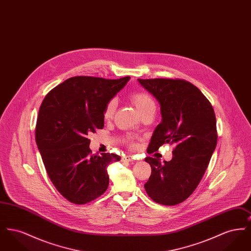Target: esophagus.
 I'll return each instance as SVG.
<instances>
[{"label":"esophagus","instance_id":"obj_1","mask_svg":"<svg viewBox=\"0 0 251 251\" xmlns=\"http://www.w3.org/2000/svg\"><path fill=\"white\" fill-rule=\"evenodd\" d=\"M123 162H132L133 160H134V158H133V156L131 155H125L122 157V159H121Z\"/></svg>","mask_w":251,"mask_h":251}]
</instances>
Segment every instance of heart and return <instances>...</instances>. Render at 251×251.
I'll use <instances>...</instances> for the list:
<instances>
[{
    "label": "heart",
    "mask_w": 251,
    "mask_h": 251,
    "mask_svg": "<svg viewBox=\"0 0 251 251\" xmlns=\"http://www.w3.org/2000/svg\"><path fill=\"white\" fill-rule=\"evenodd\" d=\"M131 102L134 104V106L138 110V112L140 114H143L144 112L151 109V108H155V102L152 99V97L146 93V92H136L131 94ZM117 107V102L115 100H110L106 105V107L104 109V114L103 117L105 120H111L115 114Z\"/></svg>",
    "instance_id": "1"
}]
</instances>
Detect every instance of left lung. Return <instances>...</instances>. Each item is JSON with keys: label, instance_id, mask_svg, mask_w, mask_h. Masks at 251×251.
<instances>
[{"label": "left lung", "instance_id": "obj_1", "mask_svg": "<svg viewBox=\"0 0 251 251\" xmlns=\"http://www.w3.org/2000/svg\"><path fill=\"white\" fill-rule=\"evenodd\" d=\"M160 104L162 121L151 139V153L164 144L175 145L171 161L145 158L151 175L144 187L163 205L185 201L202 179L217 143L213 106L201 91L179 79H138Z\"/></svg>", "mask_w": 251, "mask_h": 251}]
</instances>
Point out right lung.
I'll return each mask as SVG.
<instances>
[{"mask_svg":"<svg viewBox=\"0 0 251 251\" xmlns=\"http://www.w3.org/2000/svg\"><path fill=\"white\" fill-rule=\"evenodd\" d=\"M130 78L75 76L51 89L41 103L36 145L51 182L71 202H90L107 189L108 165L120 156L91 154L87 135L104 127V109Z\"/></svg>","mask_w":251,"mask_h":251,"instance_id":"right-lung-1","label":"right lung"}]
</instances>
